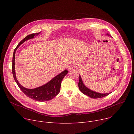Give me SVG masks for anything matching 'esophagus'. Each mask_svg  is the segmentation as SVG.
Returning <instances> with one entry per match:
<instances>
[{
	"label": "esophagus",
	"mask_w": 134,
	"mask_h": 134,
	"mask_svg": "<svg viewBox=\"0 0 134 134\" xmlns=\"http://www.w3.org/2000/svg\"><path fill=\"white\" fill-rule=\"evenodd\" d=\"M74 67H75V65H73V64H71V65H70L68 66V70H69L72 69V68H74Z\"/></svg>",
	"instance_id": "esophagus-1"
}]
</instances>
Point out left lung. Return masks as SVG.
<instances>
[{"instance_id":"1","label":"left lung","mask_w":134,"mask_h":134,"mask_svg":"<svg viewBox=\"0 0 134 134\" xmlns=\"http://www.w3.org/2000/svg\"><path fill=\"white\" fill-rule=\"evenodd\" d=\"M79 87L80 91L83 94L87 95V96H88L92 98H93V99L101 98L107 96L108 95H109L110 93H105V94H101V93L95 92L94 91H92L89 90L83 84L82 79H81L80 76V80H79Z\"/></svg>"}]
</instances>
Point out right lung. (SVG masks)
<instances>
[{"label": "right lung", "mask_w": 134, "mask_h": 134, "mask_svg": "<svg viewBox=\"0 0 134 134\" xmlns=\"http://www.w3.org/2000/svg\"><path fill=\"white\" fill-rule=\"evenodd\" d=\"M40 33H32L26 36L25 38L18 43L17 46L14 49L13 57L12 62V72L14 79L17 83L18 87H20L22 92L26 95V96L36 101H49L54 98L56 95L58 94L60 90L61 83L63 79L68 73V70H65L59 75L56 76L53 79H52L50 82H49L46 84L41 86L40 87H37L34 89H28L22 86L20 83H18L15 75V52L17 49L18 48L21 44L26 41L29 39H32L35 35H37Z\"/></svg>", "instance_id": "add662e5"}]
</instances>
